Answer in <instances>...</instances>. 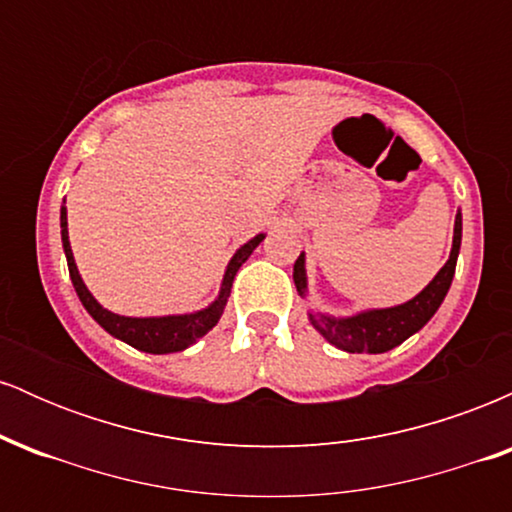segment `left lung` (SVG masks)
<instances>
[{"instance_id":"1","label":"left lung","mask_w":512,"mask_h":512,"mask_svg":"<svg viewBox=\"0 0 512 512\" xmlns=\"http://www.w3.org/2000/svg\"><path fill=\"white\" fill-rule=\"evenodd\" d=\"M462 245V211L455 214V228H452V248L448 262L440 272L428 281L424 291L416 293L407 303L392 305V308H366L354 315H330V313H308L310 325L337 349L349 354H385L395 349L416 334L421 327L436 315L440 303L448 296L452 276H455L457 255ZM293 284L298 296H308V272H305V252L298 255L293 264Z\"/></svg>"}]
</instances>
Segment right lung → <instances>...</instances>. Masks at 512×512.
Here are the masks:
<instances>
[{
	"label": "right lung",
	"mask_w": 512,
	"mask_h": 512,
	"mask_svg": "<svg viewBox=\"0 0 512 512\" xmlns=\"http://www.w3.org/2000/svg\"><path fill=\"white\" fill-rule=\"evenodd\" d=\"M60 228H62V248L64 257H67L69 276H72V284L76 296H79L81 305L86 308V313L103 327L105 332L113 334L115 339L125 342L134 349L146 351V354H175V351H185L187 346L197 344V339H202L211 327L219 322L226 308L228 296H231L233 279H236L238 269L243 267V262L252 255V250L264 240V233H257L255 238H250L248 243H243L233 252L231 262L226 264V272L221 279V291L219 296L211 301L207 308L195 310V313H182V315H158V317H129V315H117L113 310L103 308L101 303L93 298V293L86 289L84 279H81L79 267L74 262L72 243H69V228H67V207L60 209Z\"/></svg>",
	"instance_id": "right-lung-1"
}]
</instances>
